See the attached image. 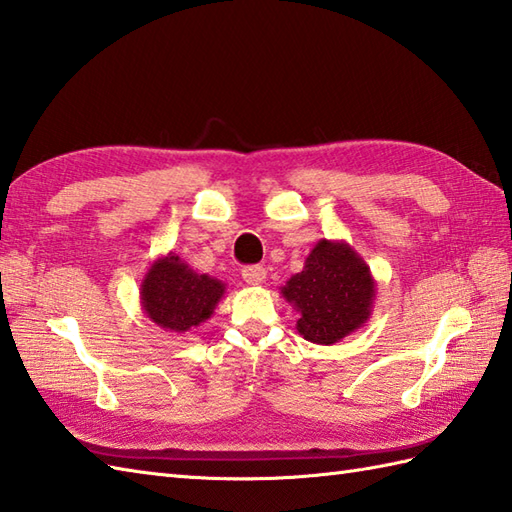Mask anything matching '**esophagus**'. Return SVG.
<instances>
[{"label":"esophagus","instance_id":"esophagus-1","mask_svg":"<svg viewBox=\"0 0 512 512\" xmlns=\"http://www.w3.org/2000/svg\"><path fill=\"white\" fill-rule=\"evenodd\" d=\"M242 277L248 286H262L266 281V268L264 266H246L242 270Z\"/></svg>","mask_w":512,"mask_h":512}]
</instances>
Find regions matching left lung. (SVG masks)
Listing matches in <instances>:
<instances>
[{
    "label": "left lung",
    "instance_id": "left-lung-1",
    "mask_svg": "<svg viewBox=\"0 0 512 512\" xmlns=\"http://www.w3.org/2000/svg\"><path fill=\"white\" fill-rule=\"evenodd\" d=\"M281 295L299 312L297 332L306 341L332 345L361 330L372 317L376 281L365 259L343 239H319L303 270Z\"/></svg>",
    "mask_w": 512,
    "mask_h": 512
}]
</instances>
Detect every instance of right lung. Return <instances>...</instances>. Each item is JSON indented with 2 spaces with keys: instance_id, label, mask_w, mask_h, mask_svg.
I'll list each match as a JSON object with an SVG mask.
<instances>
[{
  "instance_id": "obj_1",
  "label": "right lung",
  "mask_w": 512,
  "mask_h": 512,
  "mask_svg": "<svg viewBox=\"0 0 512 512\" xmlns=\"http://www.w3.org/2000/svg\"><path fill=\"white\" fill-rule=\"evenodd\" d=\"M224 292L220 279L195 273L171 250L147 268L140 281V306L158 328L184 334L211 319Z\"/></svg>"
}]
</instances>
